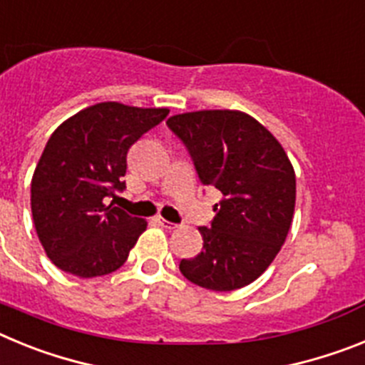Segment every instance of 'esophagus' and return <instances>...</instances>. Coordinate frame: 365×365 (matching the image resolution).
<instances>
[{
  "mask_svg": "<svg viewBox=\"0 0 365 365\" xmlns=\"http://www.w3.org/2000/svg\"><path fill=\"white\" fill-rule=\"evenodd\" d=\"M157 222H159V225H160V227H163V228H166V230H173V228H177L175 222L166 221V219H164V217H157Z\"/></svg>",
  "mask_w": 365,
  "mask_h": 365,
  "instance_id": "obj_1",
  "label": "esophagus"
}]
</instances>
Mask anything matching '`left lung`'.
<instances>
[{
	"instance_id": "obj_1",
	"label": "left lung",
	"mask_w": 365,
	"mask_h": 365,
	"mask_svg": "<svg viewBox=\"0 0 365 365\" xmlns=\"http://www.w3.org/2000/svg\"><path fill=\"white\" fill-rule=\"evenodd\" d=\"M168 128L182 140L202 185L221 192L202 250L180 261L186 279L210 291L252 283L285 243L296 205V175L272 133L247 113L210 109L173 115Z\"/></svg>"
}]
</instances>
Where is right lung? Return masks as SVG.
Returning a JSON list of instances; mask_svg holds the SVG:
<instances>
[{"label": "right lung", "instance_id": "1", "mask_svg": "<svg viewBox=\"0 0 365 365\" xmlns=\"http://www.w3.org/2000/svg\"><path fill=\"white\" fill-rule=\"evenodd\" d=\"M168 113L102 102L51 135L32 175L31 208L41 247L58 269L95 278L124 265L146 221L106 199L125 188L130 148Z\"/></svg>", "mask_w": 365, "mask_h": 365}]
</instances>
